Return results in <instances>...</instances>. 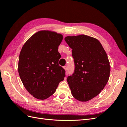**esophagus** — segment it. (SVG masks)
Here are the masks:
<instances>
[{
	"label": "esophagus",
	"instance_id": "34e87169",
	"mask_svg": "<svg viewBox=\"0 0 127 127\" xmlns=\"http://www.w3.org/2000/svg\"><path fill=\"white\" fill-rule=\"evenodd\" d=\"M63 68H64V69L66 70V71H67V67L66 66H64L63 67Z\"/></svg>",
	"mask_w": 127,
	"mask_h": 127
}]
</instances>
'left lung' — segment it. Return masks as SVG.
I'll list each match as a JSON object with an SVG mask.
<instances>
[{
  "mask_svg": "<svg viewBox=\"0 0 127 127\" xmlns=\"http://www.w3.org/2000/svg\"><path fill=\"white\" fill-rule=\"evenodd\" d=\"M72 49L75 70L67 80L74 98L86 102L99 94L110 77V65L99 41L80 35L64 38Z\"/></svg>",
  "mask_w": 127,
  "mask_h": 127,
  "instance_id": "8db88e82",
  "label": "left lung"
}]
</instances>
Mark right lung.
<instances>
[{"label": "right lung", "mask_w": 127, "mask_h": 127, "mask_svg": "<svg viewBox=\"0 0 127 127\" xmlns=\"http://www.w3.org/2000/svg\"><path fill=\"white\" fill-rule=\"evenodd\" d=\"M63 36L41 31L22 47L19 56L18 73L24 87L34 97L44 99L51 96L66 76L59 65L58 47Z\"/></svg>", "instance_id": "1"}]
</instances>
